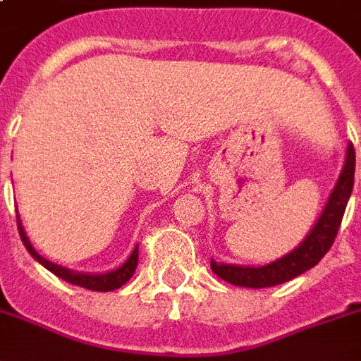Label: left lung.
I'll return each instance as SVG.
<instances>
[{"instance_id": "obj_1", "label": "left lung", "mask_w": 361, "mask_h": 361, "mask_svg": "<svg viewBox=\"0 0 361 361\" xmlns=\"http://www.w3.org/2000/svg\"><path fill=\"white\" fill-rule=\"evenodd\" d=\"M354 170H356V152H354V145L348 142L346 160H344L341 176L329 195L325 209L319 214L317 222L313 224L310 234L305 235L303 242L290 253L261 267L228 265V263H216L214 259H211L212 272L234 286L269 288L282 284L286 280L295 279L302 272L310 271L311 267H315L325 257V253L331 250L334 238L338 234L342 216H344L346 204L352 195V188H354Z\"/></svg>"}]
</instances>
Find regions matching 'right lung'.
I'll list each match as a JSON object with an SVG mask.
<instances>
[{
  "label": "right lung",
  "mask_w": 361,
  "mask_h": 361,
  "mask_svg": "<svg viewBox=\"0 0 361 361\" xmlns=\"http://www.w3.org/2000/svg\"><path fill=\"white\" fill-rule=\"evenodd\" d=\"M17 228H19V234L20 240L25 243V247L27 251L32 255V259H36L38 263L42 267H46L48 271L54 272L58 279L66 280L69 284H75V286H81L87 288V290H92V292H110V290H118L126 284L127 280L133 276L135 269H137V261H139V245H135V250L131 251V255L127 259L126 263L118 269H114L110 272H77L71 271V269H67V267L56 265V263H51L48 259H44L38 251L32 247V243L28 242L27 232H25V228L20 224V216L17 214Z\"/></svg>",
  "instance_id": "right-lung-1"
}]
</instances>
